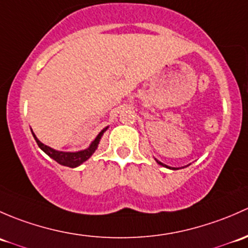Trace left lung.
Listing matches in <instances>:
<instances>
[{"label": "left lung", "instance_id": "obj_1", "mask_svg": "<svg viewBox=\"0 0 248 248\" xmlns=\"http://www.w3.org/2000/svg\"><path fill=\"white\" fill-rule=\"evenodd\" d=\"M156 162L159 163V165H161V166H163V167H166V168H172V167H170V166H167V165H165V163H162V162H160V161H157L156 160ZM172 170H178V168H175V167H173Z\"/></svg>", "mask_w": 248, "mask_h": 248}]
</instances>
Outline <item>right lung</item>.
I'll return each instance as SVG.
<instances>
[{
    "instance_id": "right-lung-1",
    "label": "right lung",
    "mask_w": 248,
    "mask_h": 248,
    "mask_svg": "<svg viewBox=\"0 0 248 248\" xmlns=\"http://www.w3.org/2000/svg\"><path fill=\"white\" fill-rule=\"evenodd\" d=\"M107 129H108V126H106L105 129L101 130V131L99 132L98 136L95 137V140H94V141L91 143V145H89L87 149L80 150V152H75V153L60 152V150L52 149V148H50V147H47V145L43 144V143L40 142L39 140L37 139V137H35V135L33 134V132H32V134H33V137H34L35 142H37V144L39 145L40 149H42L43 152L45 153V154H47L48 156L51 157V159H53L56 162L60 163V165L74 168V167H78V166H80L81 163L87 161V160H88L89 157L93 155V153L95 152V149L98 148V144H99V142H100L101 136H103L104 132H105Z\"/></svg>"
}]
</instances>
